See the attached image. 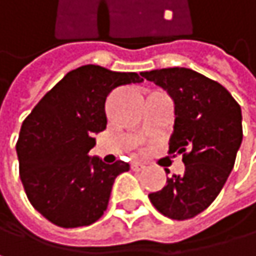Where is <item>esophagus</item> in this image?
<instances>
[{
  "label": "esophagus",
  "mask_w": 256,
  "mask_h": 256,
  "mask_svg": "<svg viewBox=\"0 0 256 256\" xmlns=\"http://www.w3.org/2000/svg\"><path fill=\"white\" fill-rule=\"evenodd\" d=\"M131 169H132L134 172H140V170H143V169H144V164L134 162V163H131Z\"/></svg>",
  "instance_id": "esophagus-1"
}]
</instances>
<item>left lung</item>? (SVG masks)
Returning <instances> with one entry per match:
<instances>
[{"instance_id": "left-lung-1", "label": "left lung", "mask_w": 256, "mask_h": 256, "mask_svg": "<svg viewBox=\"0 0 256 256\" xmlns=\"http://www.w3.org/2000/svg\"><path fill=\"white\" fill-rule=\"evenodd\" d=\"M142 76L174 100L169 152L182 154L186 164L182 175L168 178V184L149 199L169 218H192L212 204L234 168L243 140L242 108L222 84L187 68L155 69Z\"/></svg>"}]
</instances>
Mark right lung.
Masks as SVG:
<instances>
[{
  "label": "right lung",
  "instance_id": "obj_1",
  "mask_svg": "<svg viewBox=\"0 0 256 256\" xmlns=\"http://www.w3.org/2000/svg\"><path fill=\"white\" fill-rule=\"evenodd\" d=\"M136 72L86 64L68 72L24 120L16 143L28 200L62 228L88 226L107 210L113 182L130 170L118 160L90 156L94 134L106 130V101L118 86L142 82Z\"/></svg>",
  "mask_w": 256,
  "mask_h": 256
}]
</instances>
